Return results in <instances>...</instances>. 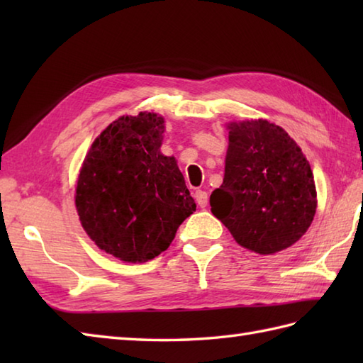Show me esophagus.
I'll return each instance as SVG.
<instances>
[{"instance_id":"1","label":"esophagus","mask_w":363,"mask_h":363,"mask_svg":"<svg viewBox=\"0 0 363 363\" xmlns=\"http://www.w3.org/2000/svg\"><path fill=\"white\" fill-rule=\"evenodd\" d=\"M195 199L199 207H206L207 206V201H209V196H207V194L204 190H196L195 191Z\"/></svg>"}]
</instances>
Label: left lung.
<instances>
[{
    "label": "left lung",
    "instance_id": "1",
    "mask_svg": "<svg viewBox=\"0 0 363 363\" xmlns=\"http://www.w3.org/2000/svg\"><path fill=\"white\" fill-rule=\"evenodd\" d=\"M225 177L211 195L212 213L243 248L274 254L296 243L317 211L309 162L281 126L233 121Z\"/></svg>",
    "mask_w": 363,
    "mask_h": 363
}]
</instances>
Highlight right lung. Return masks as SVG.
I'll return each instance as SVG.
<instances>
[{
	"mask_svg": "<svg viewBox=\"0 0 363 363\" xmlns=\"http://www.w3.org/2000/svg\"><path fill=\"white\" fill-rule=\"evenodd\" d=\"M164 130L157 113L120 117L95 138L79 172L74 203L84 230L130 264L165 251L196 211L176 159L160 152Z\"/></svg>",
	"mask_w": 363,
	"mask_h": 363,
	"instance_id": "1",
	"label": "right lung"
}]
</instances>
